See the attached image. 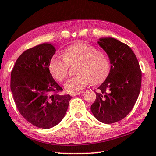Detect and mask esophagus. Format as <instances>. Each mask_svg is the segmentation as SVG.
Returning a JSON list of instances; mask_svg holds the SVG:
<instances>
[{
  "label": "esophagus",
  "mask_w": 156,
  "mask_h": 156,
  "mask_svg": "<svg viewBox=\"0 0 156 156\" xmlns=\"http://www.w3.org/2000/svg\"><path fill=\"white\" fill-rule=\"evenodd\" d=\"M80 94H81L80 91H78V92H76V93L72 94H71V96H78V95H80Z\"/></svg>",
  "instance_id": "34e87169"
}]
</instances>
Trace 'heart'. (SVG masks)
Returning <instances> with one entry per match:
<instances>
[{
    "mask_svg": "<svg viewBox=\"0 0 156 156\" xmlns=\"http://www.w3.org/2000/svg\"><path fill=\"white\" fill-rule=\"evenodd\" d=\"M78 64L75 77L69 78L65 88L69 93H76L89 83L98 84L109 75L111 69L109 60L103 53L89 44L76 43L68 47L63 51V56L55 55L49 62L50 72L59 81L67 77L69 65Z\"/></svg>",
    "mask_w": 156,
    "mask_h": 156,
    "instance_id": "1",
    "label": "heart"
}]
</instances>
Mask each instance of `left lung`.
Returning <instances> with one entry per match:
<instances>
[{
  "instance_id": "left-lung-1",
  "label": "left lung",
  "mask_w": 156,
  "mask_h": 156,
  "mask_svg": "<svg viewBox=\"0 0 156 156\" xmlns=\"http://www.w3.org/2000/svg\"><path fill=\"white\" fill-rule=\"evenodd\" d=\"M109 58L111 69L96 92L91 112L100 122L114 123L133 109L141 87L142 72L135 54L127 44L111 37L98 42Z\"/></svg>"
}]
</instances>
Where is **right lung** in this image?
<instances>
[{"mask_svg": "<svg viewBox=\"0 0 156 156\" xmlns=\"http://www.w3.org/2000/svg\"><path fill=\"white\" fill-rule=\"evenodd\" d=\"M56 49L43 43L26 50L18 58L11 73V91L18 110L23 118L38 128L58 125L67 112L69 94L58 93L62 88L49 71Z\"/></svg>", "mask_w": 156, "mask_h": 156, "instance_id": "1", "label": "right lung"}]
</instances>
